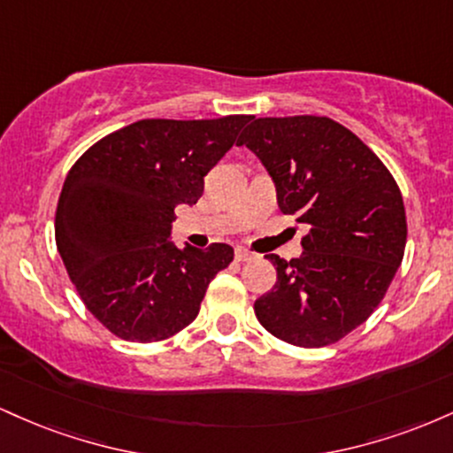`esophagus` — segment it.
Wrapping results in <instances>:
<instances>
[{
    "label": "esophagus",
    "mask_w": 453,
    "mask_h": 453,
    "mask_svg": "<svg viewBox=\"0 0 453 453\" xmlns=\"http://www.w3.org/2000/svg\"><path fill=\"white\" fill-rule=\"evenodd\" d=\"M253 257H256V253H251V251H249V249H242V247L236 249V259H238V262H251Z\"/></svg>",
    "instance_id": "1"
}]
</instances>
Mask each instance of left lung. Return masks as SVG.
Wrapping results in <instances>:
<instances>
[{
    "instance_id": "obj_1",
    "label": "left lung",
    "mask_w": 453,
    "mask_h": 453,
    "mask_svg": "<svg viewBox=\"0 0 453 453\" xmlns=\"http://www.w3.org/2000/svg\"><path fill=\"white\" fill-rule=\"evenodd\" d=\"M277 183L279 209L309 226L303 256L280 259L256 317L296 347H326L364 324L403 262L407 215L381 159L327 117L256 119L238 140Z\"/></svg>"
}]
</instances>
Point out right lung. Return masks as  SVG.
<instances>
[{
  "label": "right lung",
  "mask_w": 453,
  "mask_h": 453,
  "mask_svg": "<svg viewBox=\"0 0 453 453\" xmlns=\"http://www.w3.org/2000/svg\"><path fill=\"white\" fill-rule=\"evenodd\" d=\"M251 119H142L97 140L70 168L55 212L57 249L81 300L114 336H174L230 266V244L180 249L168 241L170 226L176 206L200 200L204 176Z\"/></svg>",
  "instance_id": "1"
}]
</instances>
